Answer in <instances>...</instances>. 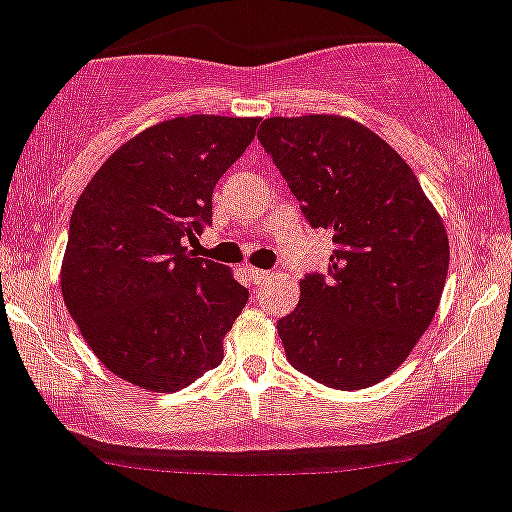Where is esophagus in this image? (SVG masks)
<instances>
[{
  "label": "esophagus",
  "instance_id": "obj_1",
  "mask_svg": "<svg viewBox=\"0 0 512 512\" xmlns=\"http://www.w3.org/2000/svg\"><path fill=\"white\" fill-rule=\"evenodd\" d=\"M247 277H250V282L252 284H262L267 279V272L265 270H255V267H250V270H247Z\"/></svg>",
  "mask_w": 512,
  "mask_h": 512
}]
</instances>
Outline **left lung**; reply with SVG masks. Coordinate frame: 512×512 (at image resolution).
<instances>
[{
    "label": "left lung",
    "instance_id": "left-lung-1",
    "mask_svg": "<svg viewBox=\"0 0 512 512\" xmlns=\"http://www.w3.org/2000/svg\"><path fill=\"white\" fill-rule=\"evenodd\" d=\"M257 139L306 223L336 245L277 321L287 360L336 390L380 383L432 324L449 270L444 223L400 154L358 122L270 117Z\"/></svg>",
    "mask_w": 512,
    "mask_h": 512
}]
</instances>
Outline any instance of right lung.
Returning <instances> with one entry per match:
<instances>
[{
    "mask_svg": "<svg viewBox=\"0 0 512 512\" xmlns=\"http://www.w3.org/2000/svg\"><path fill=\"white\" fill-rule=\"evenodd\" d=\"M255 117L191 115L122 144L80 193L61 289L80 333L117 378L176 392L218 368L247 292L184 247L213 218V188Z\"/></svg>",
    "mask_w": 512,
    "mask_h": 512,
    "instance_id": "right-lung-1",
    "label": "right lung"
}]
</instances>
